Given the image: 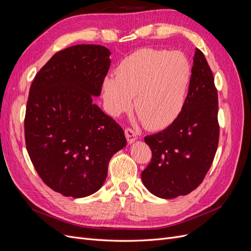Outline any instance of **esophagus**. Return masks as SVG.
<instances>
[{"mask_svg":"<svg viewBox=\"0 0 251 251\" xmlns=\"http://www.w3.org/2000/svg\"><path fill=\"white\" fill-rule=\"evenodd\" d=\"M125 133H126V140H127V142L130 143V144H131V143H133V142H135L136 140L138 139V134L136 133L134 130H132V128H130V127L126 128Z\"/></svg>","mask_w":251,"mask_h":251,"instance_id":"34e87169","label":"esophagus"}]
</instances>
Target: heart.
I'll list each match as a JSON object with an SVG mask.
<instances>
[{"instance_id": "obj_1", "label": "heart", "mask_w": 251, "mask_h": 251, "mask_svg": "<svg viewBox=\"0 0 251 251\" xmlns=\"http://www.w3.org/2000/svg\"><path fill=\"white\" fill-rule=\"evenodd\" d=\"M191 66L180 52L141 48L118 64L115 77L102 81L107 112L119 116L132 107L148 127L163 128L180 115L186 100Z\"/></svg>"}]
</instances>
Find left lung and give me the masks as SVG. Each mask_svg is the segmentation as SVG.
<instances>
[{"instance_id": "obj_1", "label": "left lung", "mask_w": 251, "mask_h": 251, "mask_svg": "<svg viewBox=\"0 0 251 251\" xmlns=\"http://www.w3.org/2000/svg\"><path fill=\"white\" fill-rule=\"evenodd\" d=\"M144 141L151 151V160L141 179L150 193L174 199L200 185L219 142L218 92L201 50L195 52L183 110L171 126Z\"/></svg>"}]
</instances>
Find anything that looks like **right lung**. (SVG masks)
Returning a JSON list of instances; mask_svg holds the SVG:
<instances>
[{
    "instance_id": "add662e5",
    "label": "right lung",
    "mask_w": 251,
    "mask_h": 251,
    "mask_svg": "<svg viewBox=\"0 0 251 251\" xmlns=\"http://www.w3.org/2000/svg\"><path fill=\"white\" fill-rule=\"evenodd\" d=\"M111 51L76 45L55 53L36 74L25 116L26 148L42 180L72 198L96 193L124 130L93 102L101 92Z\"/></svg>"
}]
</instances>
